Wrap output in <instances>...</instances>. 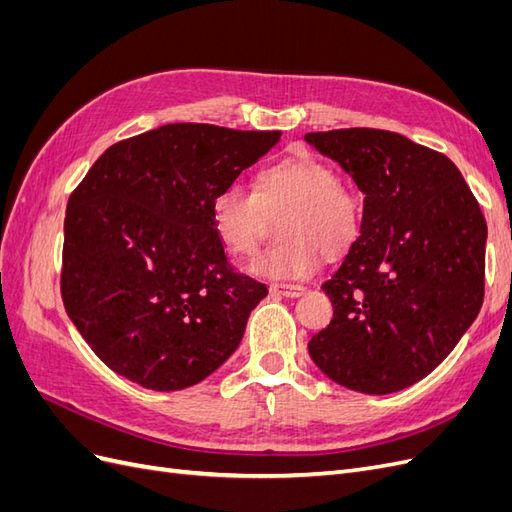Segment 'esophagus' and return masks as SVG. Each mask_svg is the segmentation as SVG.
<instances>
[{
  "label": "esophagus",
  "instance_id": "1",
  "mask_svg": "<svg viewBox=\"0 0 512 512\" xmlns=\"http://www.w3.org/2000/svg\"><path fill=\"white\" fill-rule=\"evenodd\" d=\"M269 290L273 297H286V299H299L307 292V288L297 284H273Z\"/></svg>",
  "mask_w": 512,
  "mask_h": 512
}]
</instances>
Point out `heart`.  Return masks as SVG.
<instances>
[{
    "mask_svg": "<svg viewBox=\"0 0 512 512\" xmlns=\"http://www.w3.org/2000/svg\"><path fill=\"white\" fill-rule=\"evenodd\" d=\"M287 211L280 220L282 241L258 254L250 271L267 280H303L327 258L346 254L361 232V205L331 166L297 156L262 168L254 192L226 188L211 200V226L232 256H252L265 213Z\"/></svg>",
    "mask_w": 512,
    "mask_h": 512,
    "instance_id": "heart-1",
    "label": "heart"
}]
</instances>
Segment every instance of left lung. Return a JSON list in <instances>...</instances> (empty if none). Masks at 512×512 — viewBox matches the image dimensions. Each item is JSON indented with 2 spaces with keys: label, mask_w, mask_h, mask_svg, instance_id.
Returning <instances> with one entry per match:
<instances>
[{
  "label": "left lung",
  "mask_w": 512,
  "mask_h": 512,
  "mask_svg": "<svg viewBox=\"0 0 512 512\" xmlns=\"http://www.w3.org/2000/svg\"><path fill=\"white\" fill-rule=\"evenodd\" d=\"M361 190V235L322 290L333 320L307 344L324 376L365 395L408 389L476 320L487 224L459 168L397 132L305 134Z\"/></svg>",
  "instance_id": "obj_1"
}]
</instances>
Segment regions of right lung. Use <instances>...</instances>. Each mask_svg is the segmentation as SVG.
Here are the masks:
<instances>
[{"label":"right lung","mask_w":512,"mask_h":512,"mask_svg":"<svg viewBox=\"0 0 512 512\" xmlns=\"http://www.w3.org/2000/svg\"><path fill=\"white\" fill-rule=\"evenodd\" d=\"M280 138L168 123L108 147L89 168L68 200L61 299L115 374L181 391L239 348L269 290L230 267L211 200Z\"/></svg>","instance_id":"obj_1"}]
</instances>
